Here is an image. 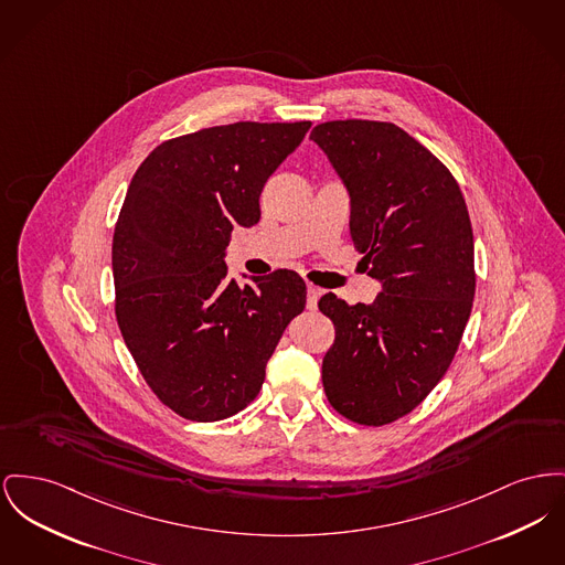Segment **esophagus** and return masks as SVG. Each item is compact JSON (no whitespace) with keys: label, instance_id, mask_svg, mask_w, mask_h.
<instances>
[{"label":"esophagus","instance_id":"esophagus-1","mask_svg":"<svg viewBox=\"0 0 565 565\" xmlns=\"http://www.w3.org/2000/svg\"><path fill=\"white\" fill-rule=\"evenodd\" d=\"M320 295H322L320 288H316V286H311V284L307 286V309H316V307H318Z\"/></svg>","mask_w":565,"mask_h":565}]
</instances>
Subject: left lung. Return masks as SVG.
Instances as JSON below:
<instances>
[{"mask_svg":"<svg viewBox=\"0 0 565 565\" xmlns=\"http://www.w3.org/2000/svg\"><path fill=\"white\" fill-rule=\"evenodd\" d=\"M350 194V234L382 292L318 307L334 324L322 361L332 407L382 427L409 414L452 363L476 292L473 233L459 183L395 124L327 121L309 136Z\"/></svg>","mask_w":565,"mask_h":565,"instance_id":"left-lung-1","label":"left lung"}]
</instances>
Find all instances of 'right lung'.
<instances>
[{
	"label": "right lung",
	"instance_id": "1",
	"mask_svg": "<svg viewBox=\"0 0 565 565\" xmlns=\"http://www.w3.org/2000/svg\"><path fill=\"white\" fill-rule=\"evenodd\" d=\"M309 128H204L156 147L132 177L113 236L117 324L149 388L188 420H224L258 397L305 309L295 270L238 286L224 258L234 226L260 222L266 179Z\"/></svg>",
	"mask_w": 565,
	"mask_h": 565
}]
</instances>
